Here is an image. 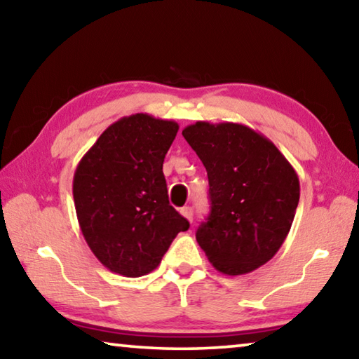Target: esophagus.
I'll return each mask as SVG.
<instances>
[{"mask_svg":"<svg viewBox=\"0 0 359 359\" xmlns=\"http://www.w3.org/2000/svg\"><path fill=\"white\" fill-rule=\"evenodd\" d=\"M180 213L183 215L187 221L192 222V208L191 207H183L180 210Z\"/></svg>","mask_w":359,"mask_h":359,"instance_id":"1","label":"esophagus"}]
</instances>
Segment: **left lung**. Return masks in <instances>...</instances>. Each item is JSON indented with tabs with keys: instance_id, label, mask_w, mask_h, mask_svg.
I'll use <instances>...</instances> for the list:
<instances>
[{
	"instance_id": "1",
	"label": "left lung",
	"mask_w": 359,
	"mask_h": 359,
	"mask_svg": "<svg viewBox=\"0 0 359 359\" xmlns=\"http://www.w3.org/2000/svg\"><path fill=\"white\" fill-rule=\"evenodd\" d=\"M183 137L207 168L211 210L196 238L224 275H243L277 255L301 196L296 170L262 133L198 121Z\"/></svg>"
}]
</instances>
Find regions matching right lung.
<instances>
[{
    "label": "right lung",
    "instance_id": "1",
    "mask_svg": "<svg viewBox=\"0 0 359 359\" xmlns=\"http://www.w3.org/2000/svg\"><path fill=\"white\" fill-rule=\"evenodd\" d=\"M175 121L122 117L104 130L76 167L73 197L81 232L111 272L141 277L161 264L189 229L168 202L163 158L178 133Z\"/></svg>",
    "mask_w": 359,
    "mask_h": 359
}]
</instances>
